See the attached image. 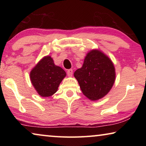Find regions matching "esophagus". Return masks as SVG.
Instances as JSON below:
<instances>
[{"instance_id": "esophagus-1", "label": "esophagus", "mask_w": 146, "mask_h": 146, "mask_svg": "<svg viewBox=\"0 0 146 146\" xmlns=\"http://www.w3.org/2000/svg\"><path fill=\"white\" fill-rule=\"evenodd\" d=\"M73 70H71V69H70V70H68V71H67V74H68V75L69 76H71L73 75Z\"/></svg>"}]
</instances>
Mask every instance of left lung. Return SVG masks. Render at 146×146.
<instances>
[{
  "mask_svg": "<svg viewBox=\"0 0 146 146\" xmlns=\"http://www.w3.org/2000/svg\"><path fill=\"white\" fill-rule=\"evenodd\" d=\"M82 93L91 100L106 96L115 80V69L111 60L102 51L93 49L88 52L82 68L74 73Z\"/></svg>",
  "mask_w": 146,
  "mask_h": 146,
  "instance_id": "1",
  "label": "left lung"
}]
</instances>
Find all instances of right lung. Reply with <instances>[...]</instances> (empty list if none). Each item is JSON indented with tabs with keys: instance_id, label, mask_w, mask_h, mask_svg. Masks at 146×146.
Wrapping results in <instances>:
<instances>
[{
	"instance_id": "right-lung-1",
	"label": "right lung",
	"mask_w": 146,
	"mask_h": 146,
	"mask_svg": "<svg viewBox=\"0 0 146 146\" xmlns=\"http://www.w3.org/2000/svg\"><path fill=\"white\" fill-rule=\"evenodd\" d=\"M66 75L62 68L55 65L50 56H46L38 62L30 72V80L39 95L48 97L58 90Z\"/></svg>"
}]
</instances>
